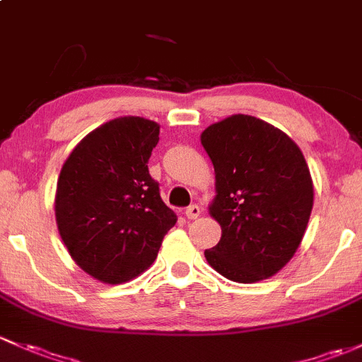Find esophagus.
<instances>
[{
	"instance_id": "esophagus-1",
	"label": "esophagus",
	"mask_w": 362,
	"mask_h": 362,
	"mask_svg": "<svg viewBox=\"0 0 362 362\" xmlns=\"http://www.w3.org/2000/svg\"><path fill=\"white\" fill-rule=\"evenodd\" d=\"M201 215V210H199V206H197V204H191V206L187 208V210H185V216H187L189 220H194V218H197V216Z\"/></svg>"
}]
</instances>
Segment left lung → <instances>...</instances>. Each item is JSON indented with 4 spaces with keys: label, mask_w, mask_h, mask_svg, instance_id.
<instances>
[{
    "label": "left lung",
    "mask_w": 362,
    "mask_h": 362,
    "mask_svg": "<svg viewBox=\"0 0 362 362\" xmlns=\"http://www.w3.org/2000/svg\"><path fill=\"white\" fill-rule=\"evenodd\" d=\"M215 168L208 206L222 227L208 264L234 283H258L291 260L309 223L314 184L302 151L279 128L232 114L201 133Z\"/></svg>",
    "instance_id": "obj_1"
}]
</instances>
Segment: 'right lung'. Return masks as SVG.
<instances>
[{"instance_id": "add662e5", "label": "right lung", "mask_w": 362, "mask_h": 362, "mask_svg": "<svg viewBox=\"0 0 362 362\" xmlns=\"http://www.w3.org/2000/svg\"><path fill=\"white\" fill-rule=\"evenodd\" d=\"M158 142L156 121L116 117L90 132L60 170L59 234L76 265L100 283H128L147 271L177 223L147 168Z\"/></svg>"}]
</instances>
